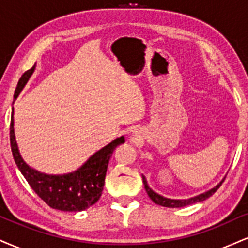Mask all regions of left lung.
<instances>
[{"instance_id": "8db88e82", "label": "left lung", "mask_w": 248, "mask_h": 248, "mask_svg": "<svg viewBox=\"0 0 248 248\" xmlns=\"http://www.w3.org/2000/svg\"><path fill=\"white\" fill-rule=\"evenodd\" d=\"M225 177H226V176H225ZM225 177L221 179L220 182H219L217 186H213L212 189L207 190V191L203 192V193H199V195H197V196H193V197H190V198H186V199H171V198L163 197V196L158 195L157 192L154 191L152 187L148 186L146 177L142 175V179H143V184H144V189H146L148 196H149L150 199H152L154 203L157 204V205L164 206V207H183V206H186V205H191V204L198 203V202L205 201V199L211 197L213 193L217 191V190L219 189V186H220L221 183L224 182Z\"/></svg>"}]
</instances>
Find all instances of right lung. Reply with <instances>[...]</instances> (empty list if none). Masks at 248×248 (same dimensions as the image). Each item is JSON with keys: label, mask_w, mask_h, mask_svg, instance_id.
Returning <instances> with one entry per match:
<instances>
[{"label": "right lung", "mask_w": 248, "mask_h": 248, "mask_svg": "<svg viewBox=\"0 0 248 248\" xmlns=\"http://www.w3.org/2000/svg\"><path fill=\"white\" fill-rule=\"evenodd\" d=\"M35 69L36 64L32 69L28 70L21 77L14 95L15 100L32 76ZM122 143H124V136L116 138L107 146L93 154L80 168L72 172L62 175L41 172L31 168L21 156L14 130V107L11 109L10 146L14 160L33 191L52 209L66 212H78L95 204L101 197L104 190L105 177L110 156L115 148Z\"/></svg>", "instance_id": "right-lung-1"}]
</instances>
